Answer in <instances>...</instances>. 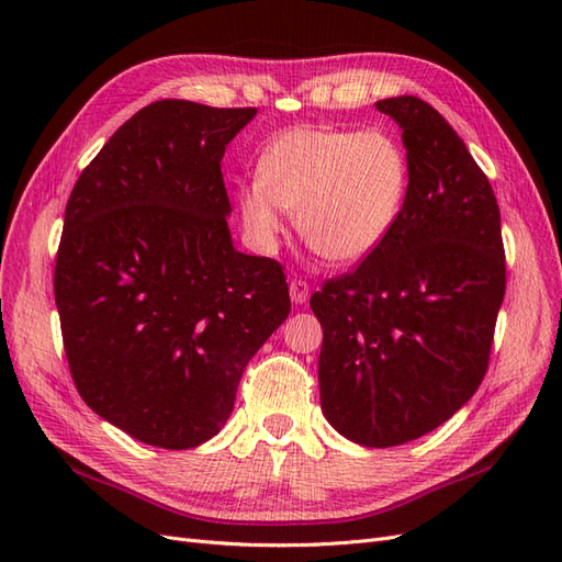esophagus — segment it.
<instances>
[{"label":"esophagus","mask_w":562,"mask_h":562,"mask_svg":"<svg viewBox=\"0 0 562 562\" xmlns=\"http://www.w3.org/2000/svg\"><path fill=\"white\" fill-rule=\"evenodd\" d=\"M291 300L295 304H304L310 300V283L302 281V279H295L291 281Z\"/></svg>","instance_id":"obj_1"}]
</instances>
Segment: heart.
<instances>
[{
	"instance_id": "heart-1",
	"label": "heart",
	"mask_w": 562,
	"mask_h": 562,
	"mask_svg": "<svg viewBox=\"0 0 562 562\" xmlns=\"http://www.w3.org/2000/svg\"><path fill=\"white\" fill-rule=\"evenodd\" d=\"M255 182L239 196L246 227L269 246L283 229L281 211L314 252L333 265H359L398 225L411 164L384 128L295 126L271 140Z\"/></svg>"
}]
</instances>
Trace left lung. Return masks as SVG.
<instances>
[{"label":"left lung","mask_w":562,"mask_h":562,"mask_svg":"<svg viewBox=\"0 0 562 562\" xmlns=\"http://www.w3.org/2000/svg\"><path fill=\"white\" fill-rule=\"evenodd\" d=\"M375 108L403 131L411 190L398 225L310 304L323 328V415L366 448L403 446L448 422L481 386L506 288L495 192L429 103Z\"/></svg>","instance_id":"obj_1"}]
</instances>
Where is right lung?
I'll use <instances>...</instances> for the list:
<instances>
[{
  "mask_svg": "<svg viewBox=\"0 0 562 562\" xmlns=\"http://www.w3.org/2000/svg\"><path fill=\"white\" fill-rule=\"evenodd\" d=\"M255 114L157 100L67 201L54 277L67 363L91 411L140 443L211 440L291 312L281 265L236 250L227 227L220 164Z\"/></svg>",
  "mask_w": 562,
  "mask_h": 562,
  "instance_id": "right-lung-1",
  "label": "right lung"
}]
</instances>
